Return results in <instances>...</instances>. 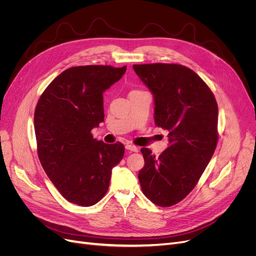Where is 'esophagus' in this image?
<instances>
[{
	"instance_id": "1",
	"label": "esophagus",
	"mask_w": 256,
	"mask_h": 256,
	"mask_svg": "<svg viewBox=\"0 0 256 256\" xmlns=\"http://www.w3.org/2000/svg\"><path fill=\"white\" fill-rule=\"evenodd\" d=\"M126 150H132V152H138V150H139V148H138L136 146H134V144H126Z\"/></svg>"
}]
</instances>
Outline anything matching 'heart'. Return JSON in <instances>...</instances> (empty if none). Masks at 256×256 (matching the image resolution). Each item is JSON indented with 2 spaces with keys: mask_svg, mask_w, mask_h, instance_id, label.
Masks as SVG:
<instances>
[{
  "mask_svg": "<svg viewBox=\"0 0 256 256\" xmlns=\"http://www.w3.org/2000/svg\"><path fill=\"white\" fill-rule=\"evenodd\" d=\"M133 92H135V90H133Z\"/></svg>",
  "mask_w": 256,
  "mask_h": 256,
  "instance_id": "1",
  "label": "heart"
}]
</instances>
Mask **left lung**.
Wrapping results in <instances>:
<instances>
[{"instance_id":"obj_1","label":"left lung","mask_w":256,"mask_h":256,"mask_svg":"<svg viewBox=\"0 0 256 256\" xmlns=\"http://www.w3.org/2000/svg\"><path fill=\"white\" fill-rule=\"evenodd\" d=\"M133 68L155 102V124L168 132V146L156 157L142 148L138 174L144 194L159 206L182 202L200 180L216 148L218 108L214 94L180 64H139Z\"/></svg>"}]
</instances>
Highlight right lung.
Masks as SVG:
<instances>
[{
	"mask_svg": "<svg viewBox=\"0 0 256 256\" xmlns=\"http://www.w3.org/2000/svg\"><path fill=\"white\" fill-rule=\"evenodd\" d=\"M126 66H74L54 78L34 110L38 156L45 173L66 200L90 206L108 190L112 168L124 154L121 142L104 144L92 130L104 120L103 92Z\"/></svg>",
	"mask_w": 256,
	"mask_h": 256,
	"instance_id": "right-lung-1",
	"label": "right lung"
}]
</instances>
